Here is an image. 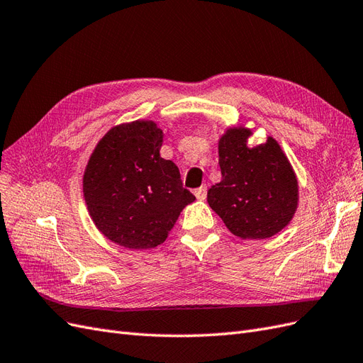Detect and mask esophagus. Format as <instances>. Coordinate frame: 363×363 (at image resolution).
<instances>
[{
  "label": "esophagus",
  "instance_id": "34e87169",
  "mask_svg": "<svg viewBox=\"0 0 363 363\" xmlns=\"http://www.w3.org/2000/svg\"><path fill=\"white\" fill-rule=\"evenodd\" d=\"M195 196L199 200H206V196H207V186H201V188H199V189H195Z\"/></svg>",
  "mask_w": 363,
  "mask_h": 363
}]
</instances>
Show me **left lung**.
<instances>
[{
  "instance_id": "left-lung-1",
  "label": "left lung",
  "mask_w": 363,
  "mask_h": 363,
  "mask_svg": "<svg viewBox=\"0 0 363 363\" xmlns=\"http://www.w3.org/2000/svg\"><path fill=\"white\" fill-rule=\"evenodd\" d=\"M247 128H230L219 139L223 179L207 191V203L235 236L267 239L292 219L298 183L276 139L248 148Z\"/></svg>"
}]
</instances>
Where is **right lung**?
Returning a JSON list of instances; mask_svg holds the SVG:
<instances>
[{"label": "right lung", "mask_w": 363, "mask_h": 363, "mask_svg": "<svg viewBox=\"0 0 363 363\" xmlns=\"http://www.w3.org/2000/svg\"><path fill=\"white\" fill-rule=\"evenodd\" d=\"M162 139L151 121L116 125L98 142L86 167L87 211L96 228L121 247L160 245L195 200L175 163L160 157Z\"/></svg>", "instance_id": "right-lung-1"}]
</instances>
